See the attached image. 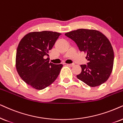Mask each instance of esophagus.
<instances>
[{
  "mask_svg": "<svg viewBox=\"0 0 123 123\" xmlns=\"http://www.w3.org/2000/svg\"><path fill=\"white\" fill-rule=\"evenodd\" d=\"M67 65H68V66L72 67V66H74V63H70V64H67Z\"/></svg>",
  "mask_w": 123,
  "mask_h": 123,
  "instance_id": "obj_1",
  "label": "esophagus"
}]
</instances>
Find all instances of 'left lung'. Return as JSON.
I'll return each instance as SVG.
<instances>
[{
  "label": "left lung",
  "mask_w": 123,
  "mask_h": 123,
  "mask_svg": "<svg viewBox=\"0 0 123 123\" xmlns=\"http://www.w3.org/2000/svg\"><path fill=\"white\" fill-rule=\"evenodd\" d=\"M66 37L74 41L81 52L87 54V65H80L81 72L77 78L91 87L106 82L114 65V53L107 37L95 30L80 29L67 32Z\"/></svg>",
  "instance_id": "left-lung-1"
}]
</instances>
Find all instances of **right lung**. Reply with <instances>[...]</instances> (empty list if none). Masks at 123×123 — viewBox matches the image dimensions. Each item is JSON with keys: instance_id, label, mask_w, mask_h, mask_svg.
Instances as JSON below:
<instances>
[{"instance_id": "1", "label": "right lung", "mask_w": 123, "mask_h": 123, "mask_svg": "<svg viewBox=\"0 0 123 123\" xmlns=\"http://www.w3.org/2000/svg\"><path fill=\"white\" fill-rule=\"evenodd\" d=\"M61 34L49 31L32 32L19 43L16 57L17 73L25 82L36 89H43L51 84L62 68V64H53L45 58Z\"/></svg>"}]
</instances>
